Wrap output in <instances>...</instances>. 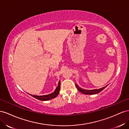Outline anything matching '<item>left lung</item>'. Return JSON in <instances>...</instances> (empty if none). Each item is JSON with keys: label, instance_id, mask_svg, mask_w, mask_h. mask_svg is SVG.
Segmentation results:
<instances>
[{"label": "left lung", "instance_id": "obj_1", "mask_svg": "<svg viewBox=\"0 0 129 129\" xmlns=\"http://www.w3.org/2000/svg\"><path fill=\"white\" fill-rule=\"evenodd\" d=\"M108 85H107L106 86H104V87H103L101 89H94V90H85V89H82V88L80 87L78 85H77V84H76V86L77 88V89L78 90V91L79 92H80L81 93H82L83 94H97L100 92L102 90H103Z\"/></svg>", "mask_w": 129, "mask_h": 129}]
</instances>
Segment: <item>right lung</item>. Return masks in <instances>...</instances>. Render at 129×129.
I'll list each match as a JSON object with an SVG mask.
<instances>
[{"mask_svg": "<svg viewBox=\"0 0 129 129\" xmlns=\"http://www.w3.org/2000/svg\"><path fill=\"white\" fill-rule=\"evenodd\" d=\"M60 89V80L59 81L57 87H56V90H55L52 93L47 94V95H32L31 94H30V95L40 101H49L51 99L54 98L55 97H56L57 96L59 93Z\"/></svg>", "mask_w": 129, "mask_h": 129, "instance_id": "right-lung-1", "label": "right lung"}]
</instances>
